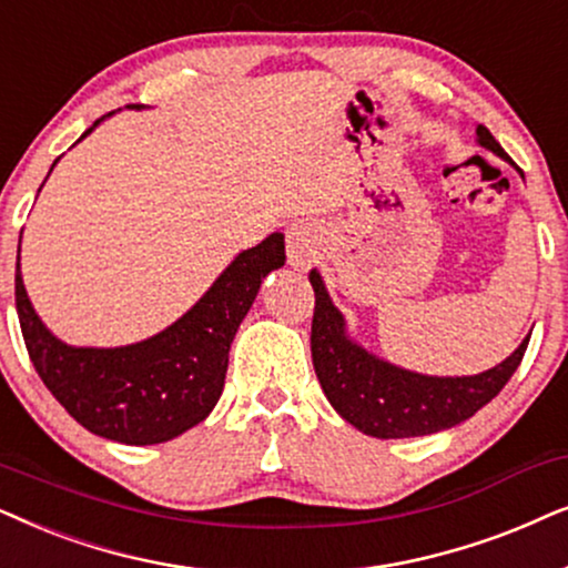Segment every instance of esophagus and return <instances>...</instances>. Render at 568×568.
Masks as SVG:
<instances>
[{
	"instance_id": "1",
	"label": "esophagus",
	"mask_w": 568,
	"mask_h": 568,
	"mask_svg": "<svg viewBox=\"0 0 568 568\" xmlns=\"http://www.w3.org/2000/svg\"><path fill=\"white\" fill-rule=\"evenodd\" d=\"M285 248H288V262L296 270H308L316 262V248H320V236L312 225H291L288 241H285Z\"/></svg>"
}]
</instances>
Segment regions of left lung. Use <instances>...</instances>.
Here are the masks:
<instances>
[{
	"instance_id": "8db88e82",
	"label": "left lung",
	"mask_w": 568,
	"mask_h": 568,
	"mask_svg": "<svg viewBox=\"0 0 568 568\" xmlns=\"http://www.w3.org/2000/svg\"><path fill=\"white\" fill-rule=\"evenodd\" d=\"M478 145L506 158L494 134L478 126ZM314 288L312 361L329 405L363 434L410 438L447 430L473 418L511 379L530 337L509 358L475 376H423L376 358L345 335V320L329 301L322 275L308 272Z\"/></svg>"
}]
</instances>
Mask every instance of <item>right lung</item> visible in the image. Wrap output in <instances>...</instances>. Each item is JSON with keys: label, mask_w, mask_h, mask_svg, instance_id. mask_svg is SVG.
<instances>
[{"label": "right lung", "mask_w": 568, "mask_h": 568, "mask_svg": "<svg viewBox=\"0 0 568 568\" xmlns=\"http://www.w3.org/2000/svg\"><path fill=\"white\" fill-rule=\"evenodd\" d=\"M283 264V233H272L241 252L179 322L124 347H72L51 335L30 306L20 256L14 306L30 361L59 405L90 434L145 447L171 442L213 413L223 395L239 324L252 308L262 280Z\"/></svg>", "instance_id": "add662e5"}]
</instances>
